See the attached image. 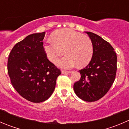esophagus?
Listing matches in <instances>:
<instances>
[{"mask_svg": "<svg viewBox=\"0 0 129 129\" xmlns=\"http://www.w3.org/2000/svg\"><path fill=\"white\" fill-rule=\"evenodd\" d=\"M71 71H62V74H70L71 73Z\"/></svg>", "mask_w": 129, "mask_h": 129, "instance_id": "34e87169", "label": "esophagus"}]
</instances>
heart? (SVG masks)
<instances>
[{
    "label": "heart",
    "instance_id": "b5f03b06",
    "mask_svg": "<svg viewBox=\"0 0 129 129\" xmlns=\"http://www.w3.org/2000/svg\"><path fill=\"white\" fill-rule=\"evenodd\" d=\"M44 50L48 59L55 62L59 57L67 55L58 60L57 65L60 67L70 69L76 65L84 67L88 64L93 56L94 48L88 37L68 28L58 29L52 35L44 45Z\"/></svg>",
    "mask_w": 129,
    "mask_h": 129
}]
</instances>
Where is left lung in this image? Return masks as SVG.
<instances>
[{
  "instance_id": "obj_1",
  "label": "left lung",
  "mask_w": 129,
  "mask_h": 129,
  "mask_svg": "<svg viewBox=\"0 0 129 129\" xmlns=\"http://www.w3.org/2000/svg\"><path fill=\"white\" fill-rule=\"evenodd\" d=\"M93 44V56L85 68L79 71L81 79L74 84L79 98L92 102L102 98L115 81L117 57L114 48L102 37L86 31Z\"/></svg>"
}]
</instances>
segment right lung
<instances>
[{"label":"right lung","instance_id":"right-lung-1","mask_svg":"<svg viewBox=\"0 0 129 129\" xmlns=\"http://www.w3.org/2000/svg\"><path fill=\"white\" fill-rule=\"evenodd\" d=\"M45 35V32L29 35L16 43L7 62L13 87L22 97L33 103L50 97L61 74L60 70L47 58L43 43Z\"/></svg>","mask_w":129,"mask_h":129}]
</instances>
